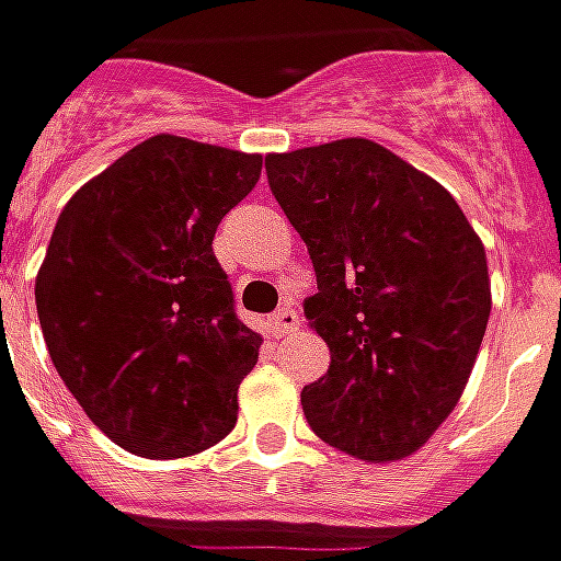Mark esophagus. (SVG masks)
Instances as JSON below:
<instances>
[{
    "label": "esophagus",
    "instance_id": "34e87169",
    "mask_svg": "<svg viewBox=\"0 0 561 561\" xmlns=\"http://www.w3.org/2000/svg\"><path fill=\"white\" fill-rule=\"evenodd\" d=\"M297 325H300V316H297V310H291V307H282V310H276L270 316V331H273V337H285V334L297 331Z\"/></svg>",
    "mask_w": 561,
    "mask_h": 561
}]
</instances>
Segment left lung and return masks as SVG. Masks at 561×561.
Here are the masks:
<instances>
[{"instance_id": "obj_1", "label": "left lung", "mask_w": 561, "mask_h": 561, "mask_svg": "<svg viewBox=\"0 0 561 561\" xmlns=\"http://www.w3.org/2000/svg\"><path fill=\"white\" fill-rule=\"evenodd\" d=\"M270 190L307 242L319 291L304 316L329 344L300 402L316 436L383 463L455 411L491 312L485 245L455 196L365 137L266 156Z\"/></svg>"}]
</instances>
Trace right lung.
<instances>
[{
    "mask_svg": "<svg viewBox=\"0 0 561 561\" xmlns=\"http://www.w3.org/2000/svg\"><path fill=\"white\" fill-rule=\"evenodd\" d=\"M264 156L156 135L72 193L36 276L48 356L131 455L205 451L236 426L261 334L232 310L211 242Z\"/></svg>",
    "mask_w": 561,
    "mask_h": 561,
    "instance_id": "right-lung-1",
    "label": "right lung"
}]
</instances>
